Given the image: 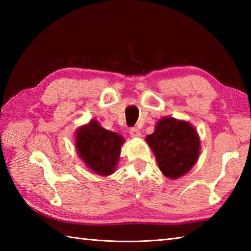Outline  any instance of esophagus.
<instances>
[{"label":"esophagus","instance_id":"esophagus-1","mask_svg":"<svg viewBox=\"0 0 251 251\" xmlns=\"http://www.w3.org/2000/svg\"><path fill=\"white\" fill-rule=\"evenodd\" d=\"M129 134L131 136V138H140L141 137V132L140 130H138L137 128H131Z\"/></svg>","mask_w":251,"mask_h":251}]
</instances>
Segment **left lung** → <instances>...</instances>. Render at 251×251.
<instances>
[{
  "label": "left lung",
  "instance_id": "left-lung-1",
  "mask_svg": "<svg viewBox=\"0 0 251 251\" xmlns=\"http://www.w3.org/2000/svg\"><path fill=\"white\" fill-rule=\"evenodd\" d=\"M165 177L178 179L188 174L199 159L201 139L191 123L165 116L146 137Z\"/></svg>",
  "mask_w": 251,
  "mask_h": 251
}]
</instances>
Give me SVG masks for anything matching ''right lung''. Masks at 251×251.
Returning a JSON list of instances; mask_svg holds the SVG:
<instances>
[{
	"label": "right lung",
	"instance_id": "add662e5",
	"mask_svg": "<svg viewBox=\"0 0 251 251\" xmlns=\"http://www.w3.org/2000/svg\"><path fill=\"white\" fill-rule=\"evenodd\" d=\"M124 142L120 134L106 130L97 120L79 126L75 132V150L79 158L101 177L115 172Z\"/></svg>",
	"mask_w": 251,
	"mask_h": 251
}]
</instances>
